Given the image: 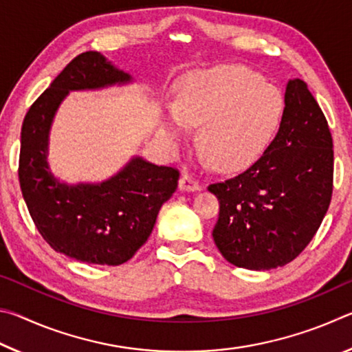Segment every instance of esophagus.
<instances>
[{
    "label": "esophagus",
    "mask_w": 352,
    "mask_h": 352,
    "mask_svg": "<svg viewBox=\"0 0 352 352\" xmlns=\"http://www.w3.org/2000/svg\"><path fill=\"white\" fill-rule=\"evenodd\" d=\"M178 188H180V190H199L200 184L192 175L188 174V172H184V174L180 177V182H178Z\"/></svg>",
    "instance_id": "34e87169"
}]
</instances>
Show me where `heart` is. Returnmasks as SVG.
Returning a JSON list of instances; mask_svg holds the SVG:
<instances>
[{
	"label": "heart",
	"mask_w": 352,
	"mask_h": 352,
	"mask_svg": "<svg viewBox=\"0 0 352 352\" xmlns=\"http://www.w3.org/2000/svg\"><path fill=\"white\" fill-rule=\"evenodd\" d=\"M175 109L162 122L170 142L200 126L199 141L217 169L234 172L258 160L279 127L283 98L276 87L241 67L192 71L177 83Z\"/></svg>",
	"instance_id": "obj_1"
}]
</instances>
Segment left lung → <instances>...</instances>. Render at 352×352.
<instances>
[{"instance_id": "8db88e82", "label": "left lung", "mask_w": 352, "mask_h": 352, "mask_svg": "<svg viewBox=\"0 0 352 352\" xmlns=\"http://www.w3.org/2000/svg\"><path fill=\"white\" fill-rule=\"evenodd\" d=\"M284 102L264 153L239 175L208 186L220 205L214 242L242 269L270 270L294 261L331 204L333 148L323 111L301 79L289 80Z\"/></svg>"}]
</instances>
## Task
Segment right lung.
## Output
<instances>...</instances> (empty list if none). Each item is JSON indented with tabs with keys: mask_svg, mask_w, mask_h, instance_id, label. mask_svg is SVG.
<instances>
[{
	"mask_svg": "<svg viewBox=\"0 0 352 352\" xmlns=\"http://www.w3.org/2000/svg\"><path fill=\"white\" fill-rule=\"evenodd\" d=\"M96 51L82 52L40 94L21 127L19 180L29 214L56 252L98 265L127 262L144 245L160 208L175 192L180 172L140 157L98 184H67L47 166V136L58 105L71 90L130 82Z\"/></svg>",
	"mask_w": 352,
	"mask_h": 352,
	"instance_id": "1",
	"label": "right lung"
}]
</instances>
